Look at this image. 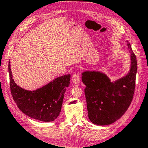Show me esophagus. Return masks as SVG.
I'll list each match as a JSON object with an SVG mask.
<instances>
[{
    "label": "esophagus",
    "mask_w": 148,
    "mask_h": 148,
    "mask_svg": "<svg viewBox=\"0 0 148 148\" xmlns=\"http://www.w3.org/2000/svg\"><path fill=\"white\" fill-rule=\"evenodd\" d=\"M72 80L75 84H78L79 83V81H80V78H79V76L78 74L75 73L72 76Z\"/></svg>",
    "instance_id": "34e87169"
}]
</instances>
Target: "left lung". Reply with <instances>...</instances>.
<instances>
[{
  "label": "left lung",
  "instance_id": "left-lung-1",
  "mask_svg": "<svg viewBox=\"0 0 148 148\" xmlns=\"http://www.w3.org/2000/svg\"><path fill=\"white\" fill-rule=\"evenodd\" d=\"M131 54V67L126 76L114 82L103 73L86 71L82 74L88 117L95 125H111L127 111L132 102L137 72L136 57L127 41Z\"/></svg>",
  "mask_w": 148,
  "mask_h": 148
}]
</instances>
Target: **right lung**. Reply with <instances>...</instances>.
<instances>
[{
    "label": "right lung",
    "instance_id": "obj_1",
    "mask_svg": "<svg viewBox=\"0 0 148 148\" xmlns=\"http://www.w3.org/2000/svg\"><path fill=\"white\" fill-rule=\"evenodd\" d=\"M12 95L18 107L27 116L44 122L53 121L59 115L64 94L69 86L70 74L58 77L35 91L21 88L12 79L8 63Z\"/></svg>",
    "mask_w": 148,
    "mask_h": 148
}]
</instances>
